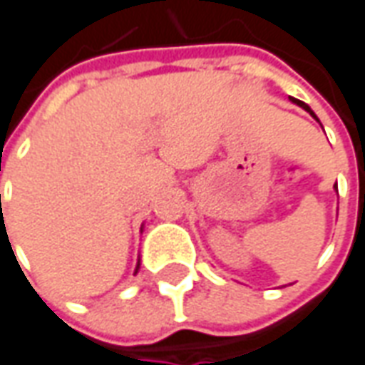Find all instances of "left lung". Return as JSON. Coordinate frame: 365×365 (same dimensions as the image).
I'll list each match as a JSON object with an SVG mask.
<instances>
[{
    "label": "left lung",
    "instance_id": "obj_1",
    "mask_svg": "<svg viewBox=\"0 0 365 365\" xmlns=\"http://www.w3.org/2000/svg\"><path fill=\"white\" fill-rule=\"evenodd\" d=\"M293 103H297L299 107H303L305 111H309V113H311V115H313V117H314V113L311 111V107H309V105H307V103H303V101H299V99H293ZM334 187H336V185H334Z\"/></svg>",
    "mask_w": 365,
    "mask_h": 365
}]
</instances>
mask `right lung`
<instances>
[{
  "mask_svg": "<svg viewBox=\"0 0 365 365\" xmlns=\"http://www.w3.org/2000/svg\"><path fill=\"white\" fill-rule=\"evenodd\" d=\"M136 269H138V266H136Z\"/></svg>",
  "mask_w": 365,
  "mask_h": 365,
  "instance_id": "right-lung-1",
  "label": "right lung"
}]
</instances>
